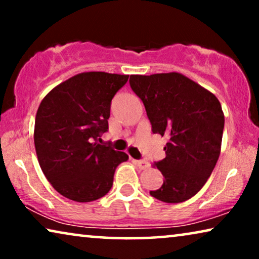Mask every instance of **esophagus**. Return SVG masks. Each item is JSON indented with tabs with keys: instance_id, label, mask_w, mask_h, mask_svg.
Listing matches in <instances>:
<instances>
[{
	"instance_id": "34e87169",
	"label": "esophagus",
	"mask_w": 259,
	"mask_h": 259,
	"mask_svg": "<svg viewBox=\"0 0 259 259\" xmlns=\"http://www.w3.org/2000/svg\"><path fill=\"white\" fill-rule=\"evenodd\" d=\"M134 164H136L140 169H147L150 167V164L145 160H133Z\"/></svg>"
}]
</instances>
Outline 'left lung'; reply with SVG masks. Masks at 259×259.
Here are the masks:
<instances>
[{"mask_svg": "<svg viewBox=\"0 0 259 259\" xmlns=\"http://www.w3.org/2000/svg\"><path fill=\"white\" fill-rule=\"evenodd\" d=\"M130 84L144 102L152 132L167 137L166 157L153 165L164 176L151 196L169 204L199 192L221 154L224 113L217 97L183 74L131 75Z\"/></svg>", "mask_w": 259, "mask_h": 259, "instance_id": "8db88e82", "label": "left lung"}]
</instances>
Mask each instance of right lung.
<instances>
[{"label":"right lung","mask_w":259,"mask_h":259,"mask_svg":"<svg viewBox=\"0 0 259 259\" xmlns=\"http://www.w3.org/2000/svg\"><path fill=\"white\" fill-rule=\"evenodd\" d=\"M128 75L76 74L42 99L35 116L34 144L40 167L52 186L77 203L108 193L125 152L98 144L108 130L111 101Z\"/></svg>","instance_id":"add662e5"}]
</instances>
